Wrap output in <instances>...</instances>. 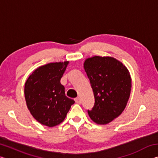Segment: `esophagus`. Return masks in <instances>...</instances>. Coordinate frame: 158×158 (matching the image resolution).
<instances>
[{"mask_svg": "<svg viewBox=\"0 0 158 158\" xmlns=\"http://www.w3.org/2000/svg\"><path fill=\"white\" fill-rule=\"evenodd\" d=\"M75 102L76 103H77V104H81V98H80L79 97H78V98H75Z\"/></svg>", "mask_w": 158, "mask_h": 158, "instance_id": "obj_1", "label": "esophagus"}]
</instances>
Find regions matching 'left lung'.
<instances>
[{
  "mask_svg": "<svg viewBox=\"0 0 158 158\" xmlns=\"http://www.w3.org/2000/svg\"><path fill=\"white\" fill-rule=\"evenodd\" d=\"M84 68L95 98L90 119L98 125L113 121L124 111L130 98L132 79L123 63L111 56L88 58Z\"/></svg>",
  "mask_w": 158,
  "mask_h": 158,
  "instance_id": "1",
  "label": "left lung"
}]
</instances>
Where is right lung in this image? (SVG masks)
<instances>
[{"mask_svg": "<svg viewBox=\"0 0 158 158\" xmlns=\"http://www.w3.org/2000/svg\"><path fill=\"white\" fill-rule=\"evenodd\" d=\"M69 61L50 63L37 68L26 81V105L34 118L42 125L54 127L65 118L74 101L65 94L60 79Z\"/></svg>", "mask_w": 158, "mask_h": 158, "instance_id": "1", "label": "right lung"}]
</instances>
